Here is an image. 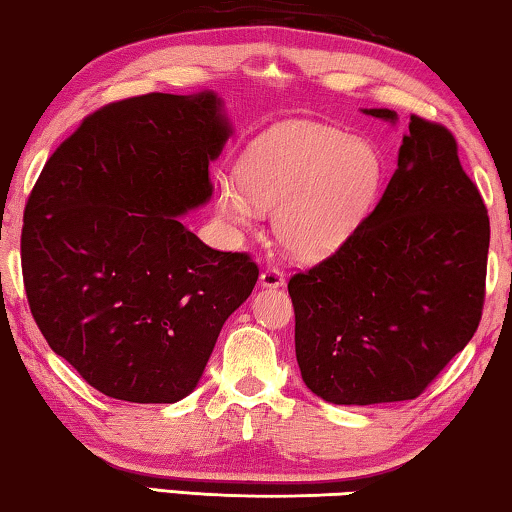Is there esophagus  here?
<instances>
[{
    "mask_svg": "<svg viewBox=\"0 0 512 512\" xmlns=\"http://www.w3.org/2000/svg\"><path fill=\"white\" fill-rule=\"evenodd\" d=\"M284 284H286V277L279 268H265L261 272V286H265V289H277V286H284Z\"/></svg>",
    "mask_w": 512,
    "mask_h": 512,
    "instance_id": "1",
    "label": "esophagus"
}]
</instances>
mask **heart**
Instances as JSON below:
<instances>
[{"instance_id": "b5f03b06", "label": "heart", "mask_w": 512, "mask_h": 512, "mask_svg": "<svg viewBox=\"0 0 512 512\" xmlns=\"http://www.w3.org/2000/svg\"><path fill=\"white\" fill-rule=\"evenodd\" d=\"M237 186L221 181L223 219L249 228L258 207L272 209L279 244L319 261L352 240L380 193L384 163L370 139L331 125L284 123L256 137L237 160Z\"/></svg>"}]
</instances>
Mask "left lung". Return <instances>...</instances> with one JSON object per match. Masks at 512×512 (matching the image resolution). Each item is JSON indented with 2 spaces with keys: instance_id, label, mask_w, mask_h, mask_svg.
<instances>
[{
  "instance_id": "8db88e82",
  "label": "left lung",
  "mask_w": 512,
  "mask_h": 512,
  "mask_svg": "<svg viewBox=\"0 0 512 512\" xmlns=\"http://www.w3.org/2000/svg\"><path fill=\"white\" fill-rule=\"evenodd\" d=\"M396 121L391 109H363ZM489 216L445 125L412 114L398 167L352 240L289 279L296 359L335 405L412 401L478 331Z\"/></svg>"
}]
</instances>
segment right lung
I'll return each instance as SVG.
<instances>
[{
    "instance_id": "1",
    "label": "right lung",
    "mask_w": 512,
    "mask_h": 512,
    "mask_svg": "<svg viewBox=\"0 0 512 512\" xmlns=\"http://www.w3.org/2000/svg\"><path fill=\"white\" fill-rule=\"evenodd\" d=\"M230 132L212 90L111 102L55 149L27 198L32 317L104 396L181 401L251 296L249 254L207 247L179 219L212 198L209 163Z\"/></svg>"
}]
</instances>
